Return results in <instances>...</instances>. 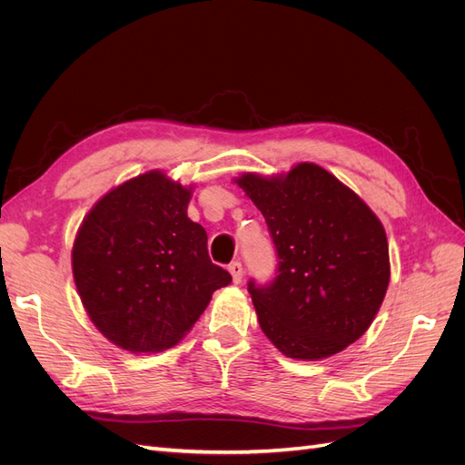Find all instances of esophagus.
Returning a JSON list of instances; mask_svg holds the SVG:
<instances>
[{"instance_id": "esophagus-1", "label": "esophagus", "mask_w": 465, "mask_h": 465, "mask_svg": "<svg viewBox=\"0 0 465 465\" xmlns=\"http://www.w3.org/2000/svg\"><path fill=\"white\" fill-rule=\"evenodd\" d=\"M229 273L232 275V281L234 283L238 285L242 281V275H244V272H242V263L241 262H232L231 265H229Z\"/></svg>"}]
</instances>
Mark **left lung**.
<instances>
[{
  "instance_id": "obj_1",
  "label": "left lung",
  "mask_w": 465,
  "mask_h": 465,
  "mask_svg": "<svg viewBox=\"0 0 465 465\" xmlns=\"http://www.w3.org/2000/svg\"><path fill=\"white\" fill-rule=\"evenodd\" d=\"M232 182L262 211L279 256L270 287L248 285L262 331L289 359L341 353L371 328L386 297L382 223L314 163L270 176L242 173Z\"/></svg>"
}]
</instances>
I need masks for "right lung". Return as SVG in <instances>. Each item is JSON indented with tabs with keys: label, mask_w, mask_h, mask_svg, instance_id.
I'll list each match as a JSON object with an SVG mask.
<instances>
[{
	"label": "right lung",
	"mask_w": 465,
	"mask_h": 465,
	"mask_svg": "<svg viewBox=\"0 0 465 465\" xmlns=\"http://www.w3.org/2000/svg\"><path fill=\"white\" fill-rule=\"evenodd\" d=\"M193 188L147 171L106 192L83 219L74 281L112 345L130 353L174 347L232 281L209 260L207 232L188 217Z\"/></svg>",
	"instance_id": "obj_1"
}]
</instances>
